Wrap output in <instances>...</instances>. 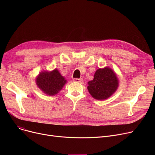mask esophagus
Masks as SVG:
<instances>
[{
  "mask_svg": "<svg viewBox=\"0 0 155 155\" xmlns=\"http://www.w3.org/2000/svg\"><path fill=\"white\" fill-rule=\"evenodd\" d=\"M73 82H78V83H82L83 82V79L82 78H73Z\"/></svg>",
  "mask_w": 155,
  "mask_h": 155,
  "instance_id": "1",
  "label": "esophagus"
}]
</instances>
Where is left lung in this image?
Segmentation results:
<instances>
[{"instance_id":"left-lung-1","label":"left lung","mask_w":155,"mask_h":155,"mask_svg":"<svg viewBox=\"0 0 155 155\" xmlns=\"http://www.w3.org/2000/svg\"><path fill=\"white\" fill-rule=\"evenodd\" d=\"M118 86L119 80L115 72L107 67L97 70L94 79L88 82L87 89L95 99L101 101L110 97Z\"/></svg>"}]
</instances>
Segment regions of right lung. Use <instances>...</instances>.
Returning a JSON list of instances; mask_svg holds the SVG:
<instances>
[{
    "mask_svg": "<svg viewBox=\"0 0 155 155\" xmlns=\"http://www.w3.org/2000/svg\"><path fill=\"white\" fill-rule=\"evenodd\" d=\"M36 85L45 94L54 95L58 94L67 83V80L57 69L40 72L36 79Z\"/></svg>",
    "mask_w": 155,
    "mask_h": 155,
    "instance_id": "right-lung-1",
    "label": "right lung"
}]
</instances>
